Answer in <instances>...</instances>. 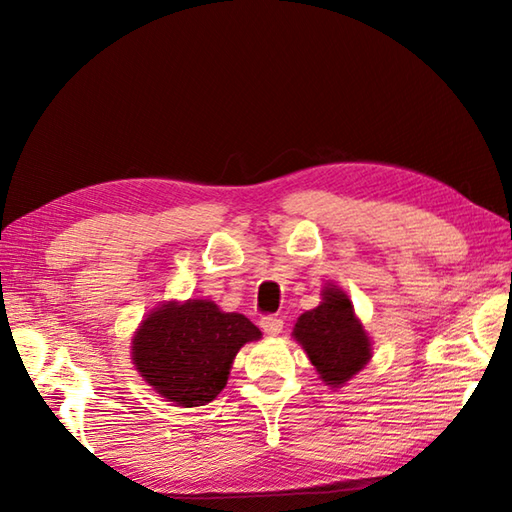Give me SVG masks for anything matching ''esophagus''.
Wrapping results in <instances>:
<instances>
[{
    "label": "esophagus",
    "mask_w": 512,
    "mask_h": 512,
    "mask_svg": "<svg viewBox=\"0 0 512 512\" xmlns=\"http://www.w3.org/2000/svg\"><path fill=\"white\" fill-rule=\"evenodd\" d=\"M259 325H262V330L268 336H277V334H281V330H284V321H281L279 317H264L262 321H259Z\"/></svg>",
    "instance_id": "34e87169"
}]
</instances>
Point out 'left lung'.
Returning a JSON list of instances; mask_svg holds the SVG:
<instances>
[{"mask_svg": "<svg viewBox=\"0 0 512 512\" xmlns=\"http://www.w3.org/2000/svg\"><path fill=\"white\" fill-rule=\"evenodd\" d=\"M321 297L317 308L297 319L292 336L306 350L323 383L341 387L369 363L372 341L341 288L325 286Z\"/></svg>", "mask_w": 512, "mask_h": 512, "instance_id": "obj_1", "label": "left lung"}]
</instances>
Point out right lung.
Masks as SVG:
<instances>
[{"mask_svg":"<svg viewBox=\"0 0 512 512\" xmlns=\"http://www.w3.org/2000/svg\"><path fill=\"white\" fill-rule=\"evenodd\" d=\"M262 339L244 314L209 299L167 301L147 314L132 339L145 383L178 407H202L226 387L239 347Z\"/></svg>","mask_w":512,"mask_h":512,"instance_id":"add662e5","label":"right lung"}]
</instances>
